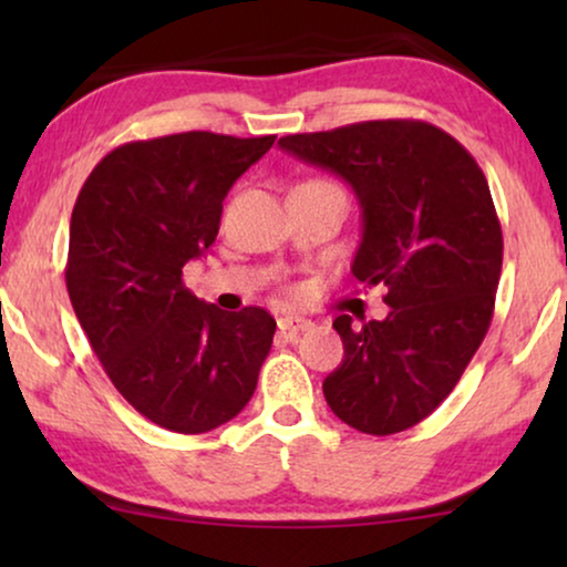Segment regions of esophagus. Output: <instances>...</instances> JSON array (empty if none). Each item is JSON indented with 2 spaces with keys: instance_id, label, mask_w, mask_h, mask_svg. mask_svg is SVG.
<instances>
[{
  "instance_id": "1",
  "label": "esophagus",
  "mask_w": 567,
  "mask_h": 567,
  "mask_svg": "<svg viewBox=\"0 0 567 567\" xmlns=\"http://www.w3.org/2000/svg\"><path fill=\"white\" fill-rule=\"evenodd\" d=\"M312 328H315V322L305 320V317H281V320H278V330H281V336H286L289 340H297L301 332H307Z\"/></svg>"
}]
</instances>
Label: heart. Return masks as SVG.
I'll list each match as a JSON object with an SVG mask.
<instances>
[{
  "mask_svg": "<svg viewBox=\"0 0 567 567\" xmlns=\"http://www.w3.org/2000/svg\"><path fill=\"white\" fill-rule=\"evenodd\" d=\"M307 183H312V185H332V188H338L336 183H330V181H322V177H317V181H307Z\"/></svg>",
  "mask_w": 567,
  "mask_h": 567,
  "instance_id": "obj_1",
  "label": "heart"
}]
</instances>
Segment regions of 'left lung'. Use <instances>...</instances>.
I'll use <instances>...</instances> for the list:
<instances>
[{
  "instance_id": "8db88e82",
  "label": "left lung",
  "mask_w": 567,
  "mask_h": 567,
  "mask_svg": "<svg viewBox=\"0 0 567 567\" xmlns=\"http://www.w3.org/2000/svg\"><path fill=\"white\" fill-rule=\"evenodd\" d=\"M343 177L359 198L361 284L386 289L390 315L332 328L343 363L322 382L340 421L371 436L413 429L460 382L493 320L503 231L475 157L425 121H363L278 138Z\"/></svg>"
}]
</instances>
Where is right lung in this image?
<instances>
[{
    "instance_id": "1",
    "label": "right lung",
    "mask_w": 567,
    "mask_h": 567,
    "mask_svg": "<svg viewBox=\"0 0 567 567\" xmlns=\"http://www.w3.org/2000/svg\"><path fill=\"white\" fill-rule=\"evenodd\" d=\"M276 136L185 131L105 154L72 212L66 291L115 390L175 433H206L250 402L276 320L221 312L183 268L219 235L221 204Z\"/></svg>"
}]
</instances>
